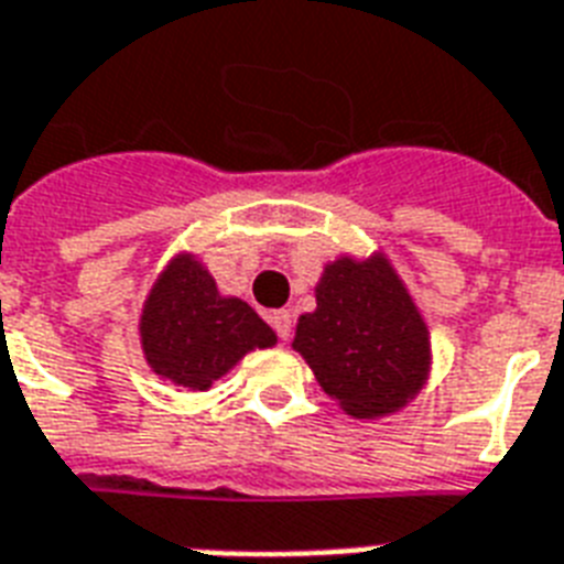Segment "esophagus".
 I'll list each match as a JSON object with an SVG mask.
<instances>
[{
    "mask_svg": "<svg viewBox=\"0 0 564 564\" xmlns=\"http://www.w3.org/2000/svg\"><path fill=\"white\" fill-rule=\"evenodd\" d=\"M269 325L274 327V334H278L281 343H286V339L292 336V316L286 313V310H274L272 316H269Z\"/></svg>",
    "mask_w": 564,
    "mask_h": 564,
    "instance_id": "esophagus-1",
    "label": "esophagus"
}]
</instances>
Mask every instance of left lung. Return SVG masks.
<instances>
[{"label": "left lung", "instance_id": "8db88e82", "mask_svg": "<svg viewBox=\"0 0 564 564\" xmlns=\"http://www.w3.org/2000/svg\"><path fill=\"white\" fill-rule=\"evenodd\" d=\"M292 348L354 419L398 412L430 371L427 325L383 254L325 265L316 313L299 318Z\"/></svg>", "mask_w": 564, "mask_h": 564}]
</instances>
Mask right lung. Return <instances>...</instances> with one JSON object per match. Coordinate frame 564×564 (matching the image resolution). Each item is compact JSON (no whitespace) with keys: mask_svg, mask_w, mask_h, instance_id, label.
Instances as JSON below:
<instances>
[{"mask_svg":"<svg viewBox=\"0 0 564 564\" xmlns=\"http://www.w3.org/2000/svg\"><path fill=\"white\" fill-rule=\"evenodd\" d=\"M143 354L154 375L204 392L248 351L278 336L246 301L225 299L195 257H175L149 292L140 318Z\"/></svg>","mask_w":564,"mask_h":564,"instance_id":"obj_1","label":"right lung"}]
</instances>
